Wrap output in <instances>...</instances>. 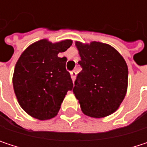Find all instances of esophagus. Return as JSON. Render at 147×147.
I'll return each instance as SVG.
<instances>
[{"label":"esophagus","instance_id":"1","mask_svg":"<svg viewBox=\"0 0 147 147\" xmlns=\"http://www.w3.org/2000/svg\"><path fill=\"white\" fill-rule=\"evenodd\" d=\"M76 71H71V76L72 81H74V80L76 79Z\"/></svg>","mask_w":147,"mask_h":147}]
</instances>
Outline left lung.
Instances as JSON below:
<instances>
[{"label": "left lung", "instance_id": "left-lung-1", "mask_svg": "<svg viewBox=\"0 0 147 147\" xmlns=\"http://www.w3.org/2000/svg\"><path fill=\"white\" fill-rule=\"evenodd\" d=\"M82 70L77 75L73 93L82 111L101 118L115 112L128 88V66L123 56L111 46L99 42H76Z\"/></svg>", "mask_w": 147, "mask_h": 147}]
</instances>
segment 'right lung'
Instances as JSON below:
<instances>
[{"mask_svg":"<svg viewBox=\"0 0 147 147\" xmlns=\"http://www.w3.org/2000/svg\"><path fill=\"white\" fill-rule=\"evenodd\" d=\"M71 44V40L53 43L42 39L30 45L17 61L13 76L15 95L22 109L32 117H54L65 94L72 89L71 75L65 69L67 59L58 56Z\"/></svg>","mask_w":147,"mask_h":147,"instance_id":"obj_1","label":"right lung"}]
</instances>
